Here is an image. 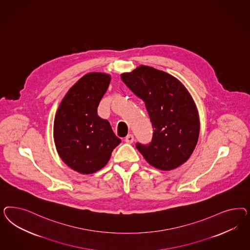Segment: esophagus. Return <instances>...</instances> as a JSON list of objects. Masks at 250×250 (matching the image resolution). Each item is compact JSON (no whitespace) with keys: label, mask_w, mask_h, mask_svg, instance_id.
I'll list each match as a JSON object with an SVG mask.
<instances>
[{"label":"esophagus","mask_w":250,"mask_h":250,"mask_svg":"<svg viewBox=\"0 0 250 250\" xmlns=\"http://www.w3.org/2000/svg\"><path fill=\"white\" fill-rule=\"evenodd\" d=\"M134 136L133 135H128V136H126V137L125 138V141L126 142V143H129V144H131V143H133L134 142Z\"/></svg>","instance_id":"obj_1"}]
</instances>
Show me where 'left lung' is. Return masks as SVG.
I'll return each instance as SVG.
<instances>
[{
	"label": "left lung",
	"mask_w": 250,
	"mask_h": 250,
	"mask_svg": "<svg viewBox=\"0 0 250 250\" xmlns=\"http://www.w3.org/2000/svg\"><path fill=\"white\" fill-rule=\"evenodd\" d=\"M121 78L144 101L153 127L151 142L136 143L137 150L161 170L181 166L194 150L200 132L196 106L186 88L173 76L143 65Z\"/></svg>",
	"instance_id": "8db88e82"
}]
</instances>
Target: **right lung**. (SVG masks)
<instances>
[{"instance_id": "right-lung-1", "label": "right lung", "mask_w": 250, "mask_h": 250, "mask_svg": "<svg viewBox=\"0 0 250 250\" xmlns=\"http://www.w3.org/2000/svg\"><path fill=\"white\" fill-rule=\"evenodd\" d=\"M111 77L88 73L79 80L62 100L54 122V140L61 159L83 174L100 170L121 143L110 123L97 114L101 99Z\"/></svg>"}]
</instances>
